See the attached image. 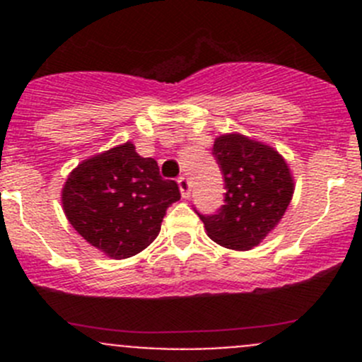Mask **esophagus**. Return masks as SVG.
I'll return each mask as SVG.
<instances>
[{
    "label": "esophagus",
    "mask_w": 362,
    "mask_h": 362,
    "mask_svg": "<svg viewBox=\"0 0 362 362\" xmlns=\"http://www.w3.org/2000/svg\"><path fill=\"white\" fill-rule=\"evenodd\" d=\"M177 182H178V187H180L182 198H189V194H191V184H189L187 178L180 177Z\"/></svg>",
    "instance_id": "obj_1"
}]
</instances>
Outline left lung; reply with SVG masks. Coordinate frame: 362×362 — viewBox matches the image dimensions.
<instances>
[{
    "label": "left lung",
    "mask_w": 362,
    "mask_h": 362,
    "mask_svg": "<svg viewBox=\"0 0 362 362\" xmlns=\"http://www.w3.org/2000/svg\"><path fill=\"white\" fill-rule=\"evenodd\" d=\"M211 154L224 177V204L215 214H196L215 243L250 250L279 224L293 199L289 166L272 147L242 134L218 136Z\"/></svg>",
    "instance_id": "left-lung-1"
}]
</instances>
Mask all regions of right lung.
Here are the masks:
<instances>
[{
	"instance_id": "right-lung-1",
	"label": "right lung",
	"mask_w": 362,
	"mask_h": 362,
	"mask_svg": "<svg viewBox=\"0 0 362 362\" xmlns=\"http://www.w3.org/2000/svg\"><path fill=\"white\" fill-rule=\"evenodd\" d=\"M178 199L177 182L164 180L158 163L138 156L129 141L80 163L63 189L69 224L113 259L147 249Z\"/></svg>"
}]
</instances>
